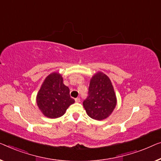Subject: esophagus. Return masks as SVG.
Wrapping results in <instances>:
<instances>
[{"label": "esophagus", "mask_w": 161, "mask_h": 161, "mask_svg": "<svg viewBox=\"0 0 161 161\" xmlns=\"http://www.w3.org/2000/svg\"><path fill=\"white\" fill-rule=\"evenodd\" d=\"M75 101H76V103H80V97L75 98Z\"/></svg>", "instance_id": "esophagus-1"}]
</instances>
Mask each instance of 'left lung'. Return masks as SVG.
Returning <instances> with one entry per match:
<instances>
[{"label": "left lung", "instance_id": "left-lung-1", "mask_svg": "<svg viewBox=\"0 0 161 161\" xmlns=\"http://www.w3.org/2000/svg\"><path fill=\"white\" fill-rule=\"evenodd\" d=\"M116 96L111 81L103 72L96 73L90 80L88 97L83 106L90 118L100 121L108 117L116 105Z\"/></svg>", "mask_w": 161, "mask_h": 161}]
</instances>
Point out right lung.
Returning <instances> with one entry per match:
<instances>
[{"instance_id": "1", "label": "right lung", "mask_w": 161, "mask_h": 161, "mask_svg": "<svg viewBox=\"0 0 161 161\" xmlns=\"http://www.w3.org/2000/svg\"><path fill=\"white\" fill-rule=\"evenodd\" d=\"M61 74L53 72L45 78L37 95V106L47 118L56 119L65 114L74 100L64 85Z\"/></svg>"}]
</instances>
